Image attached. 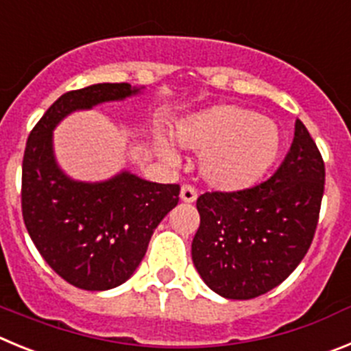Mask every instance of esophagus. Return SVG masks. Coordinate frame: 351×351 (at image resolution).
<instances>
[{
	"instance_id": "34e87169",
	"label": "esophagus",
	"mask_w": 351,
	"mask_h": 351,
	"mask_svg": "<svg viewBox=\"0 0 351 351\" xmlns=\"http://www.w3.org/2000/svg\"><path fill=\"white\" fill-rule=\"evenodd\" d=\"M180 199H182L183 203H194L195 199H197V191L192 185H183L180 189Z\"/></svg>"
}]
</instances>
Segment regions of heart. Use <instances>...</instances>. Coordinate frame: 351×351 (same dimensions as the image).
Masks as SVG:
<instances>
[{
	"label": "heart",
	"mask_w": 351,
	"mask_h": 351,
	"mask_svg": "<svg viewBox=\"0 0 351 351\" xmlns=\"http://www.w3.org/2000/svg\"><path fill=\"white\" fill-rule=\"evenodd\" d=\"M183 148L201 157V176L219 191H243L258 182L278 159L282 132L276 122L248 108L219 105L191 117L176 129ZM159 154L175 162L173 148L159 141Z\"/></svg>",
	"instance_id": "heart-1"
}]
</instances>
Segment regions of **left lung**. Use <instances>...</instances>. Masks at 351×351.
<instances>
[{"label":"left lung","mask_w":351,"mask_h":351,"mask_svg":"<svg viewBox=\"0 0 351 351\" xmlns=\"http://www.w3.org/2000/svg\"><path fill=\"white\" fill-rule=\"evenodd\" d=\"M324 185L320 150L295 121L290 152L271 178L199 195L192 261L204 283L227 299H254L280 285L311 246Z\"/></svg>","instance_id":"left-lung-1"}]
</instances>
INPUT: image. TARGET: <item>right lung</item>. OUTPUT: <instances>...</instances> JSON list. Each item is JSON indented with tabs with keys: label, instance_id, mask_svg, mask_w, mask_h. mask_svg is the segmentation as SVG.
Masks as SVG:
<instances>
[{
	"label": "right lung",
	"instance_id": "obj_1",
	"mask_svg": "<svg viewBox=\"0 0 351 351\" xmlns=\"http://www.w3.org/2000/svg\"><path fill=\"white\" fill-rule=\"evenodd\" d=\"M129 84H96L62 94L38 121L22 159V217L40 255L62 280L108 290L140 266L154 229L178 204V183L128 171L101 183L75 182L53 159L52 131L68 113L136 94Z\"/></svg>",
	"mask_w": 351,
	"mask_h": 351
}]
</instances>
